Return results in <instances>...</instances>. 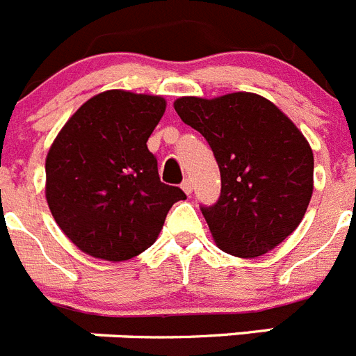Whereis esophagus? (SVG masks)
I'll use <instances>...</instances> for the list:
<instances>
[{"label":"esophagus","mask_w":356,"mask_h":356,"mask_svg":"<svg viewBox=\"0 0 356 356\" xmlns=\"http://www.w3.org/2000/svg\"><path fill=\"white\" fill-rule=\"evenodd\" d=\"M181 188H184V193L188 196V194L193 193V181L188 180V178H185V180L181 181Z\"/></svg>","instance_id":"esophagus-1"}]
</instances>
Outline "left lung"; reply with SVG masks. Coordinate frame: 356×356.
<instances>
[{"instance_id":"obj_1","label":"left lung","mask_w":356,"mask_h":356,"mask_svg":"<svg viewBox=\"0 0 356 356\" xmlns=\"http://www.w3.org/2000/svg\"><path fill=\"white\" fill-rule=\"evenodd\" d=\"M175 110L205 137L221 171V196L201 207L217 248L254 259L282 244L312 197L314 153L305 135L253 92L184 96Z\"/></svg>"}]
</instances>
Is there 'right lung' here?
<instances>
[{
    "mask_svg": "<svg viewBox=\"0 0 356 356\" xmlns=\"http://www.w3.org/2000/svg\"><path fill=\"white\" fill-rule=\"evenodd\" d=\"M162 96L105 90L69 118L46 156V201L65 237L94 259L122 262L153 244L180 187L160 181L147 139Z\"/></svg>",
    "mask_w": 356,
    "mask_h": 356,
    "instance_id": "add662e5",
    "label": "right lung"
}]
</instances>
